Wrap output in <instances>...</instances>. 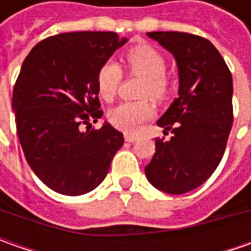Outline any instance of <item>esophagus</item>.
<instances>
[{
    "instance_id": "34e87169",
    "label": "esophagus",
    "mask_w": 251,
    "mask_h": 251,
    "mask_svg": "<svg viewBox=\"0 0 251 251\" xmlns=\"http://www.w3.org/2000/svg\"><path fill=\"white\" fill-rule=\"evenodd\" d=\"M124 138H126L127 142H135V141L138 140V137H135V135H132V134H126Z\"/></svg>"
}]
</instances>
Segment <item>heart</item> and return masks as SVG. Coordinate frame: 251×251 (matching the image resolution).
<instances>
[{"mask_svg": "<svg viewBox=\"0 0 251 251\" xmlns=\"http://www.w3.org/2000/svg\"><path fill=\"white\" fill-rule=\"evenodd\" d=\"M128 73L144 78L140 95L142 98H152L153 100H163L170 91L166 78V58L165 55L148 44H138L131 47L124 54ZM123 79V73L116 61H106L100 65L96 74V85L99 95L104 100L110 101L116 98ZM153 116V106L150 100L124 101L111 109L109 120L119 130L126 132H137L142 123Z\"/></svg>", "mask_w": 251, "mask_h": 251, "instance_id": "heart-1", "label": "heart"}]
</instances>
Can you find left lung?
I'll return each instance as SVG.
<instances>
[{
  "instance_id": "left-lung-1",
  "label": "left lung",
  "mask_w": 251,
  "mask_h": 251,
  "mask_svg": "<svg viewBox=\"0 0 251 251\" xmlns=\"http://www.w3.org/2000/svg\"><path fill=\"white\" fill-rule=\"evenodd\" d=\"M175 55L178 98L158 120L170 140H155L145 168L152 186L169 194L200 187L215 172L233 123V82L225 60L209 40L184 32H150Z\"/></svg>"
}]
</instances>
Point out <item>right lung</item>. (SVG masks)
<instances>
[{"label": "right lung", "instance_id": "add662e5", "mask_svg": "<svg viewBox=\"0 0 251 251\" xmlns=\"http://www.w3.org/2000/svg\"><path fill=\"white\" fill-rule=\"evenodd\" d=\"M127 39L116 32L50 36L25 58L12 109L18 138L34 175L65 196H82L106 177L123 132L104 124L96 74ZM87 130L83 131V127Z\"/></svg>", "mask_w": 251, "mask_h": 251}]
</instances>
